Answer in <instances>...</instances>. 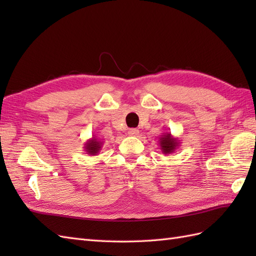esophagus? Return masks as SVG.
I'll list each match as a JSON object with an SVG mask.
<instances>
[{
	"instance_id": "esophagus-1",
	"label": "esophagus",
	"mask_w": 256,
	"mask_h": 256,
	"mask_svg": "<svg viewBox=\"0 0 256 256\" xmlns=\"http://www.w3.org/2000/svg\"><path fill=\"white\" fill-rule=\"evenodd\" d=\"M128 135H131V136H136V135H138V128H130L128 131Z\"/></svg>"
}]
</instances>
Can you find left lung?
<instances>
[{
    "label": "left lung",
    "mask_w": 256,
    "mask_h": 256,
    "mask_svg": "<svg viewBox=\"0 0 256 256\" xmlns=\"http://www.w3.org/2000/svg\"><path fill=\"white\" fill-rule=\"evenodd\" d=\"M160 150H162V153L168 155V154H172L175 152L179 144V140L177 138H174L170 133H162L160 136Z\"/></svg>",
    "instance_id": "obj_1"
}]
</instances>
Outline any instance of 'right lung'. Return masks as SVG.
Wrapping results in <instances>:
<instances>
[{
	"instance_id": "obj_1",
	"label": "right lung",
	"mask_w": 256,
	"mask_h": 256,
	"mask_svg": "<svg viewBox=\"0 0 256 256\" xmlns=\"http://www.w3.org/2000/svg\"><path fill=\"white\" fill-rule=\"evenodd\" d=\"M102 146H103V140L98 138L96 136H94V135H92V138L86 142L84 148V152H86V154H89L90 156H94L99 154Z\"/></svg>"
}]
</instances>
